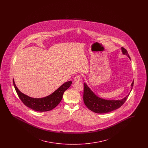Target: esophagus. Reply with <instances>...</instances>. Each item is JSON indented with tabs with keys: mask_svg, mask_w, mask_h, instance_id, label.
I'll use <instances>...</instances> for the list:
<instances>
[{
	"mask_svg": "<svg viewBox=\"0 0 148 148\" xmlns=\"http://www.w3.org/2000/svg\"><path fill=\"white\" fill-rule=\"evenodd\" d=\"M82 77H81V75L80 74H77V75H76V77H74V80L75 82H78V81H80L82 80Z\"/></svg>",
	"mask_w": 148,
	"mask_h": 148,
	"instance_id": "34e87169",
	"label": "esophagus"
}]
</instances>
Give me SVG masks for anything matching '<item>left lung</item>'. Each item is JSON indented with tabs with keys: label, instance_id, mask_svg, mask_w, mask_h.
Returning a JSON list of instances; mask_svg holds the SVG:
<instances>
[{
	"label": "left lung",
	"instance_id": "obj_1",
	"mask_svg": "<svg viewBox=\"0 0 148 148\" xmlns=\"http://www.w3.org/2000/svg\"><path fill=\"white\" fill-rule=\"evenodd\" d=\"M121 51L123 54L126 55L129 59H130L127 50L122 47ZM134 82H133L131 85V91ZM129 95L121 100H106L97 97L87 86L86 83L84 84V103L89 109L96 113L103 114L109 113L119 108L125 102Z\"/></svg>",
	"mask_w": 148,
	"mask_h": 148
}]
</instances>
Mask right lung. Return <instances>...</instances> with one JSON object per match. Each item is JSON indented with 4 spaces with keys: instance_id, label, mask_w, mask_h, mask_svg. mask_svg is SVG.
Segmentation results:
<instances>
[{
    "instance_id": "obj_1",
    "label": "right lung",
    "mask_w": 148,
    "mask_h": 148,
    "mask_svg": "<svg viewBox=\"0 0 148 148\" xmlns=\"http://www.w3.org/2000/svg\"><path fill=\"white\" fill-rule=\"evenodd\" d=\"M71 83V81L65 83L53 93L46 97L42 98H33L25 95L19 90L13 79L15 89L23 104L35 111L42 112L49 111L55 108L61 101L64 92L70 87Z\"/></svg>"
}]
</instances>
